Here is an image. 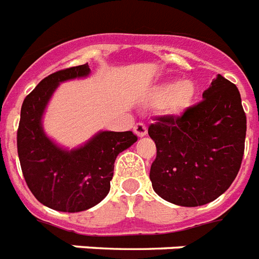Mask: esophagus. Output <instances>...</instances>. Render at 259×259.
<instances>
[{
    "label": "esophagus",
    "instance_id": "obj_1",
    "mask_svg": "<svg viewBox=\"0 0 259 259\" xmlns=\"http://www.w3.org/2000/svg\"><path fill=\"white\" fill-rule=\"evenodd\" d=\"M134 133H136L138 137H145L146 134H148V127H146L145 123L138 122L136 126H134Z\"/></svg>",
    "mask_w": 259,
    "mask_h": 259
}]
</instances>
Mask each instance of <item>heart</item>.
Listing matches in <instances>:
<instances>
[{
	"label": "heart",
	"mask_w": 259,
	"mask_h": 259,
	"mask_svg": "<svg viewBox=\"0 0 259 259\" xmlns=\"http://www.w3.org/2000/svg\"><path fill=\"white\" fill-rule=\"evenodd\" d=\"M194 96L195 86L189 79H182L176 83H162L154 90V98L161 100L159 108L169 115H180L186 111Z\"/></svg>",
	"instance_id": "1"
}]
</instances>
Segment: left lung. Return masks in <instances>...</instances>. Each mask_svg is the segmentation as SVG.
<instances>
[{"label":"left lung","mask_w":259,"mask_h":259,"mask_svg":"<svg viewBox=\"0 0 259 259\" xmlns=\"http://www.w3.org/2000/svg\"><path fill=\"white\" fill-rule=\"evenodd\" d=\"M202 98L181 115L157 117L148 130L157 148L153 189L165 201L188 207L224 194L245 151L246 114L238 88L218 74Z\"/></svg>","instance_id":"1"}]
</instances>
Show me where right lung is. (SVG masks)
Returning <instances> with one entry per match:
<instances>
[{
	"label": "right lung",
	"instance_id": "add662e5",
	"mask_svg": "<svg viewBox=\"0 0 259 259\" xmlns=\"http://www.w3.org/2000/svg\"><path fill=\"white\" fill-rule=\"evenodd\" d=\"M88 64L58 70L42 79L21 108L17 150L35 198L58 211L77 213L100 203L110 190L117 155L137 141L132 132H100L83 146L65 150L42 129V115L61 82L89 75Z\"/></svg>",
	"mask_w": 259,
	"mask_h": 259
}]
</instances>
